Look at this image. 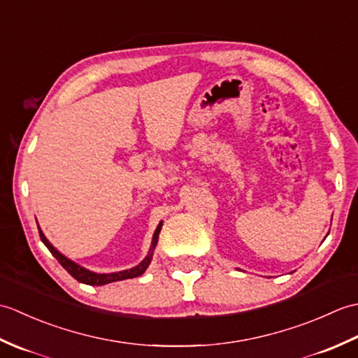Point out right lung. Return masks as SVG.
<instances>
[{
	"label": "right lung",
	"mask_w": 358,
	"mask_h": 358,
	"mask_svg": "<svg viewBox=\"0 0 358 358\" xmlns=\"http://www.w3.org/2000/svg\"><path fill=\"white\" fill-rule=\"evenodd\" d=\"M162 226H163V223H159L155 234H154V238H152V248H150L149 255L144 258V260L138 266H135V268L129 269V271H121V272H113V273H95V272H90V271H87L85 268H81V266L71 262L69 258H66L63 254H59L58 250L53 248L50 243L48 241V238L44 237V234H43V231L40 229V227H38V232H40V238L45 245V248L50 250V254L57 258L58 263L62 264L63 268L67 272H69L75 280H78V281H81V283H86V285H90V286H103V285L112 283V281H120V280H126V278L140 277L141 273L148 269V266H149V263L152 260V252H154V248H155L157 241H158L159 231H162Z\"/></svg>",
	"instance_id": "obj_1"
}]
</instances>
